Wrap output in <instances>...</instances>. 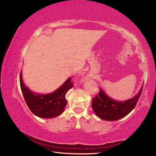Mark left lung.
Returning a JSON list of instances; mask_svg holds the SVG:
<instances>
[{"instance_id": "8db88e82", "label": "left lung", "mask_w": 156, "mask_h": 156, "mask_svg": "<svg viewBox=\"0 0 156 156\" xmlns=\"http://www.w3.org/2000/svg\"><path fill=\"white\" fill-rule=\"evenodd\" d=\"M140 90L135 96L125 101H116L111 98L102 89L92 100V108L98 117L107 121L118 120L129 114L134 108L140 97Z\"/></svg>"}]
</instances>
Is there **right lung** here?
<instances>
[{"label": "right lung", "mask_w": 156, "mask_h": 156, "mask_svg": "<svg viewBox=\"0 0 156 156\" xmlns=\"http://www.w3.org/2000/svg\"><path fill=\"white\" fill-rule=\"evenodd\" d=\"M71 79L69 78L61 87L51 94H38L34 93L25 85L20 72L21 91L29 109L34 115L42 118H52L60 115L67 105L66 94L73 86Z\"/></svg>", "instance_id": "add662e5"}]
</instances>
